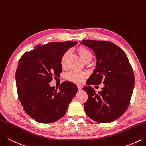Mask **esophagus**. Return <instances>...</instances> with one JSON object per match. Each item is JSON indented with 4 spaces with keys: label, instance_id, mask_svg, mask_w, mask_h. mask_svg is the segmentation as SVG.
<instances>
[{
    "label": "esophagus",
    "instance_id": "obj_1",
    "mask_svg": "<svg viewBox=\"0 0 146 146\" xmlns=\"http://www.w3.org/2000/svg\"><path fill=\"white\" fill-rule=\"evenodd\" d=\"M77 87H78V89L79 90H82V88H83L82 86H81V85H80V84H77Z\"/></svg>",
    "mask_w": 146,
    "mask_h": 146
}]
</instances>
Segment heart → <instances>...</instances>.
<instances>
[{
	"instance_id": "obj_1",
	"label": "heart",
	"mask_w": 146,
	"mask_h": 146,
	"mask_svg": "<svg viewBox=\"0 0 146 146\" xmlns=\"http://www.w3.org/2000/svg\"><path fill=\"white\" fill-rule=\"evenodd\" d=\"M77 53L84 62L90 61L92 59V52L85 46H79L76 48ZM69 55V52L66 51L63 54L60 59V65L64 68L66 66V61ZM87 77V74L84 72L78 71H71L66 75V78L68 80L75 83H81Z\"/></svg>"
}]
</instances>
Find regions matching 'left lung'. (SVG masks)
Returning <instances> with one entry per match:
<instances>
[{"instance_id":"1","label":"left lung","mask_w":146,"mask_h":146,"mask_svg":"<svg viewBox=\"0 0 146 146\" xmlns=\"http://www.w3.org/2000/svg\"><path fill=\"white\" fill-rule=\"evenodd\" d=\"M81 43L93 50L96 59V68L86 84H105L98 93L90 86L83 87L88 95L85 112L98 123H110L120 117L129 106L135 83L132 68L126 53L113 42L84 40Z\"/></svg>"}]
</instances>
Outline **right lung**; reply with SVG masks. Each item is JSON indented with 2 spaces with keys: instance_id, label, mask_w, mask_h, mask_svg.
Listing matches in <instances>:
<instances>
[{
  "instance_id": "add662e5",
  "label": "right lung",
  "mask_w": 146,
  "mask_h": 146,
  "mask_svg": "<svg viewBox=\"0 0 146 146\" xmlns=\"http://www.w3.org/2000/svg\"><path fill=\"white\" fill-rule=\"evenodd\" d=\"M77 43L39 44L19 60L15 73L18 97L25 113L39 123H53L61 119L78 92L77 86L67 81L59 89L49 84L62 72L63 54Z\"/></svg>"
}]
</instances>
